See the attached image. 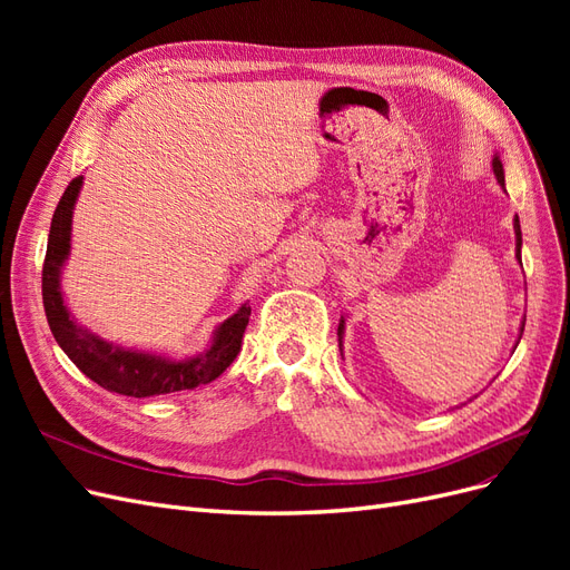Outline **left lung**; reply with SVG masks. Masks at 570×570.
I'll use <instances>...</instances> for the list:
<instances>
[{
    "instance_id": "8db88e82",
    "label": "left lung",
    "mask_w": 570,
    "mask_h": 570,
    "mask_svg": "<svg viewBox=\"0 0 570 570\" xmlns=\"http://www.w3.org/2000/svg\"><path fill=\"white\" fill-rule=\"evenodd\" d=\"M492 174H494V178H497L499 187H502L504 193H507V187H504V166H502V159H499V154H494V159H492ZM513 233H515V262L521 264V245H523V237H521V223H519V216L513 218ZM523 327H525V316H523V321H521L519 340H515L513 347H519L521 335H523ZM344 331H347V316H340L337 337H340V352H342V356H344Z\"/></svg>"
}]
</instances>
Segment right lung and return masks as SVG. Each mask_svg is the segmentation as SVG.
I'll return each mask as SVG.
<instances>
[{"mask_svg": "<svg viewBox=\"0 0 570 570\" xmlns=\"http://www.w3.org/2000/svg\"><path fill=\"white\" fill-rule=\"evenodd\" d=\"M82 176L71 180L51 218L47 256L42 268V302L49 331L73 364L99 387L124 396H154L195 390L216 381L226 371L243 344L252 306L245 302L220 321L206 347L195 356H170L105 340L71 314L61 289V275L71 256L73 209L82 189Z\"/></svg>", "mask_w": 570, "mask_h": 570, "instance_id": "add662e5", "label": "right lung"}]
</instances>
